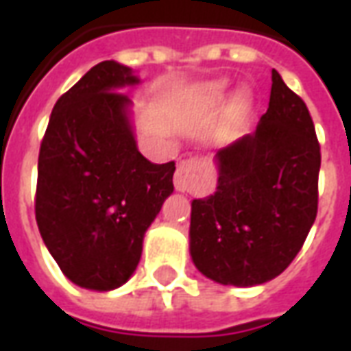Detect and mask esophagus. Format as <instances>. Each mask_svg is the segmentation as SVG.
<instances>
[{
  "instance_id": "1",
  "label": "esophagus",
  "mask_w": 351,
  "mask_h": 351,
  "mask_svg": "<svg viewBox=\"0 0 351 351\" xmlns=\"http://www.w3.org/2000/svg\"><path fill=\"white\" fill-rule=\"evenodd\" d=\"M199 171V161L195 158H190V160H184L178 163L175 173V188L178 191H188L191 186V180L193 176L197 175Z\"/></svg>"
}]
</instances>
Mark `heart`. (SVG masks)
Masks as SVG:
<instances>
[{
	"mask_svg": "<svg viewBox=\"0 0 351 351\" xmlns=\"http://www.w3.org/2000/svg\"><path fill=\"white\" fill-rule=\"evenodd\" d=\"M221 93H223V84H216V86H213V90H210V95H213L214 99H220Z\"/></svg>",
	"mask_w": 351,
	"mask_h": 351,
	"instance_id": "obj_1",
	"label": "heart"
}]
</instances>
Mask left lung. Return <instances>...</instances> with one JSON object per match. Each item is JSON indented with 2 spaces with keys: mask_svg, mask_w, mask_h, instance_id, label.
<instances>
[{
  "mask_svg": "<svg viewBox=\"0 0 351 351\" xmlns=\"http://www.w3.org/2000/svg\"><path fill=\"white\" fill-rule=\"evenodd\" d=\"M216 163V193L191 203V259L223 286L269 282L289 267L316 220L322 165L308 108L274 69L256 133L218 150Z\"/></svg>",
  "mask_w": 351,
  "mask_h": 351,
  "instance_id": "obj_1",
  "label": "left lung"
}]
</instances>
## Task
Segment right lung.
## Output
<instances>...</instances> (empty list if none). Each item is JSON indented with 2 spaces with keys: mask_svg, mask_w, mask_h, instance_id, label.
<instances>
[{
  "mask_svg": "<svg viewBox=\"0 0 351 351\" xmlns=\"http://www.w3.org/2000/svg\"><path fill=\"white\" fill-rule=\"evenodd\" d=\"M130 67L101 62L56 101L39 150L35 220L73 284L108 291L137 269L143 237L173 193L175 161L137 150L120 88Z\"/></svg>",
  "mask_w": 351,
  "mask_h": 351,
  "instance_id": "obj_1",
  "label": "right lung"
}]
</instances>
